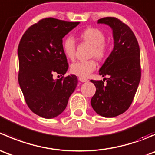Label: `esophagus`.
Wrapping results in <instances>:
<instances>
[{
	"mask_svg": "<svg viewBox=\"0 0 155 155\" xmlns=\"http://www.w3.org/2000/svg\"><path fill=\"white\" fill-rule=\"evenodd\" d=\"M79 81L82 82H85L87 81V79H86V78H83V77H79Z\"/></svg>",
	"mask_w": 155,
	"mask_h": 155,
	"instance_id": "esophagus-1",
	"label": "esophagus"
}]
</instances>
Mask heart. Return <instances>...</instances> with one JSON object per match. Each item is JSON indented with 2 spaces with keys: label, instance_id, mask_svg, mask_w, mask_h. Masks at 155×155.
Wrapping results in <instances>:
<instances>
[{
  "label": "heart",
  "instance_id": "obj_1",
  "mask_svg": "<svg viewBox=\"0 0 155 155\" xmlns=\"http://www.w3.org/2000/svg\"><path fill=\"white\" fill-rule=\"evenodd\" d=\"M79 39L91 46V56L98 60L105 58L108 53L107 45L105 43V35L101 30L95 28H87L79 34ZM65 55L73 59L76 54V43L72 37L64 39L62 44ZM97 63L94 60L81 61L73 64L70 68L72 73L79 77H87L96 69Z\"/></svg>",
  "mask_w": 155,
  "mask_h": 155
}]
</instances>
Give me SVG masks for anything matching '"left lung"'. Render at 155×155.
Here are the masks:
<instances>
[{
	"mask_svg": "<svg viewBox=\"0 0 155 155\" xmlns=\"http://www.w3.org/2000/svg\"><path fill=\"white\" fill-rule=\"evenodd\" d=\"M97 23L112 28L114 48L99 70L103 77L109 78L91 80L96 87L91 104L98 115L113 118L127 110L135 96L141 79L140 50L132 30L121 20L106 17Z\"/></svg>",
	"mask_w": 155,
	"mask_h": 155,
	"instance_id": "obj_1",
	"label": "left lung"
}]
</instances>
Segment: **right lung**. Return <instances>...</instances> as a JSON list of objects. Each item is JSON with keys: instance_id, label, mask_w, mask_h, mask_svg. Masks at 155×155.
Here are the masks:
<instances>
[{"instance_id": "1", "label": "right lung", "mask_w": 155, "mask_h": 155, "mask_svg": "<svg viewBox=\"0 0 155 155\" xmlns=\"http://www.w3.org/2000/svg\"><path fill=\"white\" fill-rule=\"evenodd\" d=\"M79 24L43 18L29 27L20 40L18 83L27 105L39 116L53 118L60 115L76 89V76L64 77L69 65L62 39ZM57 73L62 77L54 80L53 75Z\"/></svg>"}]
</instances>
